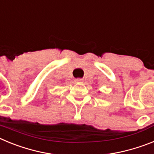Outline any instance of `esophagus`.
<instances>
[{
  "mask_svg": "<svg viewBox=\"0 0 154 154\" xmlns=\"http://www.w3.org/2000/svg\"><path fill=\"white\" fill-rule=\"evenodd\" d=\"M75 82H82V79H75Z\"/></svg>",
  "mask_w": 154,
  "mask_h": 154,
  "instance_id": "34e87169",
  "label": "esophagus"
}]
</instances>
